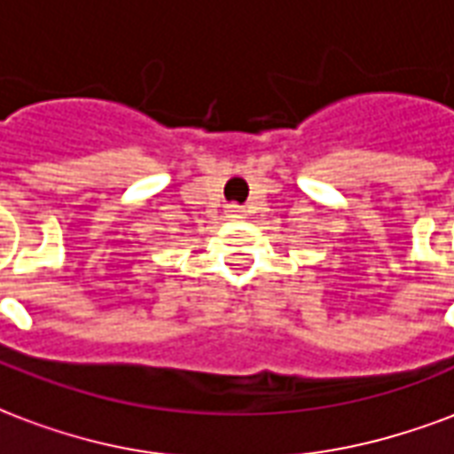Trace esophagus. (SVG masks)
<instances>
[{
    "mask_svg": "<svg viewBox=\"0 0 454 454\" xmlns=\"http://www.w3.org/2000/svg\"><path fill=\"white\" fill-rule=\"evenodd\" d=\"M227 215H230V217H241V215H244V207H241V205H227Z\"/></svg>",
    "mask_w": 454,
    "mask_h": 454,
    "instance_id": "esophagus-1",
    "label": "esophagus"
}]
</instances>
